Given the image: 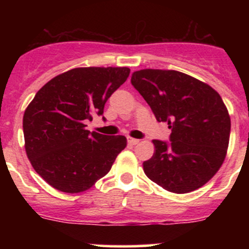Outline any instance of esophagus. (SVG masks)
<instances>
[{"label":"esophagus","mask_w":249,"mask_h":249,"mask_svg":"<svg viewBox=\"0 0 249 249\" xmlns=\"http://www.w3.org/2000/svg\"><path fill=\"white\" fill-rule=\"evenodd\" d=\"M127 142H129L130 144L135 145V144H139V143H140V140H137V139H132V137H127Z\"/></svg>","instance_id":"34e87169"}]
</instances>
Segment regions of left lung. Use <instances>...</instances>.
I'll use <instances>...</instances> for the list:
<instances>
[{"mask_svg": "<svg viewBox=\"0 0 249 249\" xmlns=\"http://www.w3.org/2000/svg\"><path fill=\"white\" fill-rule=\"evenodd\" d=\"M131 84L171 129L170 143L153 141L154 154L143 162L147 177L176 194L199 189L220 169L229 145L231 124L220 95L173 70L136 71Z\"/></svg>", "mask_w": 249, "mask_h": 249, "instance_id": "1", "label": "left lung"}]
</instances>
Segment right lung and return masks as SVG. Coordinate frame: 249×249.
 I'll return each mask as SVG.
<instances>
[{"label":"right lung","mask_w":249,"mask_h":249,"mask_svg":"<svg viewBox=\"0 0 249 249\" xmlns=\"http://www.w3.org/2000/svg\"><path fill=\"white\" fill-rule=\"evenodd\" d=\"M129 74L127 67H79L37 91L22 118L25 150L48 184L76 194L109 172L126 137L90 132L85 123L104 114L107 100Z\"/></svg>","instance_id":"right-lung-1"}]
</instances>
